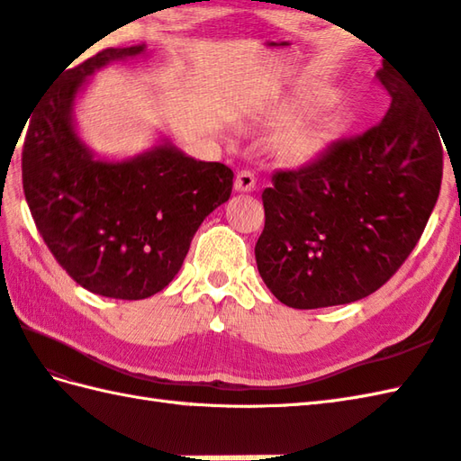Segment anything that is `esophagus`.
<instances>
[{"mask_svg": "<svg viewBox=\"0 0 461 461\" xmlns=\"http://www.w3.org/2000/svg\"><path fill=\"white\" fill-rule=\"evenodd\" d=\"M256 174H253L251 170H241L238 172L236 176V190L238 192H251L253 188H256Z\"/></svg>", "mask_w": 461, "mask_h": 461, "instance_id": "esophagus-1", "label": "esophagus"}]
</instances>
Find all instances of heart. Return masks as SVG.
Returning <instances> with one entry per match:
<instances>
[{
	"mask_svg": "<svg viewBox=\"0 0 461 461\" xmlns=\"http://www.w3.org/2000/svg\"><path fill=\"white\" fill-rule=\"evenodd\" d=\"M321 146H322V134L319 132L317 126H312L305 121L293 124L281 139V150L293 160L309 158V156L319 152Z\"/></svg>",
	"mask_w": 461,
	"mask_h": 461,
	"instance_id": "1",
	"label": "heart"
}]
</instances>
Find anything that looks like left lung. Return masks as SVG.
I'll return each mask as SVG.
<instances>
[{"label": "left lung", "mask_w": 461, "mask_h": 461, "mask_svg": "<svg viewBox=\"0 0 461 461\" xmlns=\"http://www.w3.org/2000/svg\"><path fill=\"white\" fill-rule=\"evenodd\" d=\"M384 119L335 140L297 170H276L261 194V279L283 305L319 309L368 297L422 236L442 185L444 149L412 86L386 63ZM446 144V142H444Z\"/></svg>", "instance_id": "left-lung-1"}]
</instances>
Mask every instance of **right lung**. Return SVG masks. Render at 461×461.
<instances>
[{"label": "right lung", "instance_id": "1", "mask_svg": "<svg viewBox=\"0 0 461 461\" xmlns=\"http://www.w3.org/2000/svg\"><path fill=\"white\" fill-rule=\"evenodd\" d=\"M144 45L103 49L68 68L29 114L23 192L39 233L73 281L96 295L136 301L180 271L205 215L230 200L233 172L170 142L124 162L95 158L73 129L86 77Z\"/></svg>", "mask_w": 461, "mask_h": 461}]
</instances>
